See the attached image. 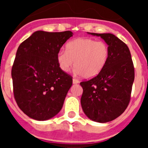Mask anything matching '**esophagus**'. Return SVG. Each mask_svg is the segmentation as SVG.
Instances as JSON below:
<instances>
[{
    "label": "esophagus",
    "instance_id": "esophagus-1",
    "mask_svg": "<svg viewBox=\"0 0 148 148\" xmlns=\"http://www.w3.org/2000/svg\"><path fill=\"white\" fill-rule=\"evenodd\" d=\"M73 83L74 84H76L79 83V81H78V79H76V78H73Z\"/></svg>",
    "mask_w": 148,
    "mask_h": 148
}]
</instances>
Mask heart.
<instances>
[{"label":"heart","mask_w":148,"mask_h":148,"mask_svg":"<svg viewBox=\"0 0 148 148\" xmlns=\"http://www.w3.org/2000/svg\"><path fill=\"white\" fill-rule=\"evenodd\" d=\"M109 56V46L105 42L79 38L67 43L66 51L58 52L57 61L62 71L68 72L75 65L78 74L91 78L101 72Z\"/></svg>","instance_id":"heart-1"}]
</instances>
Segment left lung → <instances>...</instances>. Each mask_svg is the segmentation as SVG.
Here are the masks:
<instances>
[{"instance_id":"left-lung-1","label":"left lung","mask_w":148,"mask_h":148,"mask_svg":"<svg viewBox=\"0 0 148 148\" xmlns=\"http://www.w3.org/2000/svg\"><path fill=\"white\" fill-rule=\"evenodd\" d=\"M100 36L110 48L108 63L99 75L80 84L83 88L81 104L91 120L105 123L122 114L130 100L135 73L130 49L111 33H93Z\"/></svg>"}]
</instances>
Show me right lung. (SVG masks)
Segmentation results:
<instances>
[{
    "mask_svg": "<svg viewBox=\"0 0 148 148\" xmlns=\"http://www.w3.org/2000/svg\"><path fill=\"white\" fill-rule=\"evenodd\" d=\"M72 36L71 31H36L18 47L12 68L13 92L30 118L45 121L62 108L73 78L61 70L57 55Z\"/></svg>",
    "mask_w": 148,
    "mask_h": 148,
    "instance_id": "add662e5",
    "label": "right lung"
}]
</instances>
